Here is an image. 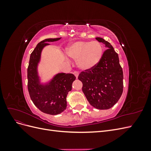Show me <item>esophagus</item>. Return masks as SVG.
<instances>
[{"instance_id":"34e87169","label":"esophagus","mask_w":151,"mask_h":151,"mask_svg":"<svg viewBox=\"0 0 151 151\" xmlns=\"http://www.w3.org/2000/svg\"><path fill=\"white\" fill-rule=\"evenodd\" d=\"M74 74L76 77V78H77V77H78V76H79V72H77V71H74Z\"/></svg>"}]
</instances>
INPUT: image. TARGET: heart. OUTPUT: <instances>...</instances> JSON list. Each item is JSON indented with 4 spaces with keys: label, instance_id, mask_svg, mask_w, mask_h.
Instances as JSON below:
<instances>
[{
    "label": "heart",
    "instance_id": "b5f03b06",
    "mask_svg": "<svg viewBox=\"0 0 151 151\" xmlns=\"http://www.w3.org/2000/svg\"><path fill=\"white\" fill-rule=\"evenodd\" d=\"M67 53L81 70H88L96 66L101 60L103 48L97 41L84 42L79 41L71 44Z\"/></svg>",
    "mask_w": 151,
    "mask_h": 151
}]
</instances>
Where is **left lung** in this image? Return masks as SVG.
I'll return each instance as SVG.
<instances>
[{
  "label": "left lung",
  "mask_w": 151,
  "mask_h": 151,
  "mask_svg": "<svg viewBox=\"0 0 151 151\" xmlns=\"http://www.w3.org/2000/svg\"><path fill=\"white\" fill-rule=\"evenodd\" d=\"M108 48L101 60L92 69L81 72L78 79L83 83V93L93 107L108 109L120 98L123 88V74L118 53L111 45L104 39L96 38Z\"/></svg>",
  "instance_id": "8db88e82"
}]
</instances>
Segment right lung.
Segmentation results:
<instances>
[{"mask_svg":"<svg viewBox=\"0 0 151 151\" xmlns=\"http://www.w3.org/2000/svg\"><path fill=\"white\" fill-rule=\"evenodd\" d=\"M58 38L45 39L40 42L31 53L28 67V89L32 101L40 111L49 115H58L67 107L66 98L72 90L76 77L72 74L59 73L46 84L40 83L37 67L43 48Z\"/></svg>","mask_w":151,"mask_h":151,"instance_id":"add662e5","label":"right lung"}]
</instances>
